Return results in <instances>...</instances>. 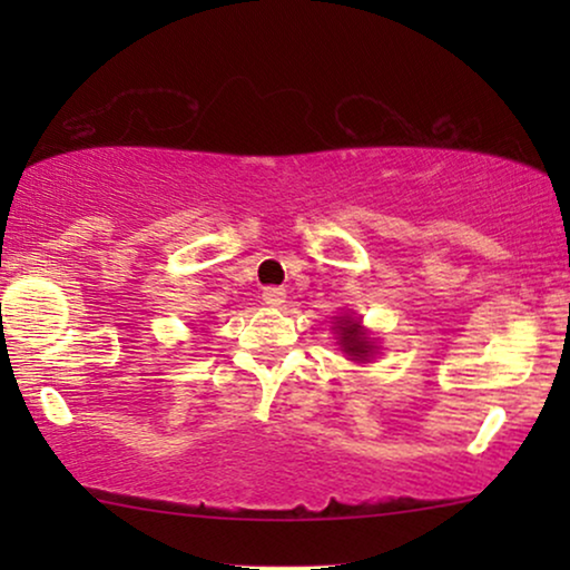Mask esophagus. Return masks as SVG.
Wrapping results in <instances>:
<instances>
[{
  "label": "esophagus",
  "instance_id": "obj_1",
  "mask_svg": "<svg viewBox=\"0 0 570 570\" xmlns=\"http://www.w3.org/2000/svg\"><path fill=\"white\" fill-rule=\"evenodd\" d=\"M262 301L267 303V306H272V308L283 306V303H285V287H277V285H269V287H264V293H262Z\"/></svg>",
  "mask_w": 570,
  "mask_h": 570
}]
</instances>
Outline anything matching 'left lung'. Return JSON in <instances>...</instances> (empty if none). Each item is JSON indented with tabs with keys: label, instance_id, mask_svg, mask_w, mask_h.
Listing matches in <instances>:
<instances>
[{
	"label": "left lung",
	"instance_id": "obj_1",
	"mask_svg": "<svg viewBox=\"0 0 570 570\" xmlns=\"http://www.w3.org/2000/svg\"><path fill=\"white\" fill-rule=\"evenodd\" d=\"M340 345L345 347V353H350L355 357H368V353L373 350V345L368 342V337H365V332L361 330V324L355 322H345L340 324Z\"/></svg>",
	"mask_w": 570,
	"mask_h": 570
}]
</instances>
